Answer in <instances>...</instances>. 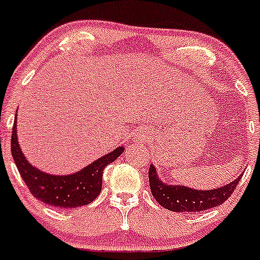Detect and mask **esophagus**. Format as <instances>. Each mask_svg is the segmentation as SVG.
<instances>
[{
  "instance_id": "34e87169",
  "label": "esophagus",
  "mask_w": 260,
  "mask_h": 260,
  "mask_svg": "<svg viewBox=\"0 0 260 260\" xmlns=\"http://www.w3.org/2000/svg\"><path fill=\"white\" fill-rule=\"evenodd\" d=\"M151 135H152V131L151 129H147V128H142V129H138L137 132H136L135 137H136V140L145 141V140H148V138L151 137Z\"/></svg>"
}]
</instances>
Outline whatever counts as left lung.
Instances as JSON below:
<instances>
[{"instance_id":"left-lung-1","label":"left lung","mask_w":260,"mask_h":260,"mask_svg":"<svg viewBox=\"0 0 260 260\" xmlns=\"http://www.w3.org/2000/svg\"><path fill=\"white\" fill-rule=\"evenodd\" d=\"M148 177L152 195L165 209L175 212H199L225 203L239 183L242 175L233 182L212 190H196L188 186L164 182L153 165L149 166Z\"/></svg>"}]
</instances>
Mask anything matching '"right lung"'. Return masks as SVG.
Listing matches in <instances>:
<instances>
[{
  "instance_id": "obj_1",
  "label": "right lung",
  "mask_w": 260,
  "mask_h": 260,
  "mask_svg": "<svg viewBox=\"0 0 260 260\" xmlns=\"http://www.w3.org/2000/svg\"><path fill=\"white\" fill-rule=\"evenodd\" d=\"M17 114V113H16ZM16 117L11 137V153L18 172L30 192L38 200L59 209H75L90 204L102 191V177L107 165L115 161L124 151L117 147L99 157L80 171L70 175H51L36 169L23 156L17 138Z\"/></svg>"
}]
</instances>
